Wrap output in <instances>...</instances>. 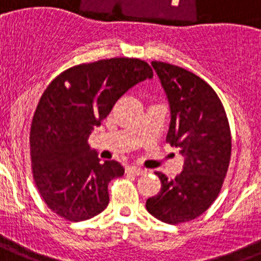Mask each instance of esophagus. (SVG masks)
Masks as SVG:
<instances>
[{"label": "esophagus", "mask_w": 261, "mask_h": 261, "mask_svg": "<svg viewBox=\"0 0 261 261\" xmlns=\"http://www.w3.org/2000/svg\"><path fill=\"white\" fill-rule=\"evenodd\" d=\"M126 171L128 172V174H134V175L146 174V170H143V168H141V167H135V166H130V167H127Z\"/></svg>", "instance_id": "34e87169"}]
</instances>
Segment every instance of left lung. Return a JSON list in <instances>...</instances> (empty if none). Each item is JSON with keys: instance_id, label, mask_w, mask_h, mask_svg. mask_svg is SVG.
<instances>
[{"instance_id": "8db88e82", "label": "left lung", "mask_w": 261, "mask_h": 261, "mask_svg": "<svg viewBox=\"0 0 261 261\" xmlns=\"http://www.w3.org/2000/svg\"><path fill=\"white\" fill-rule=\"evenodd\" d=\"M167 95L171 122L166 141L185 158L174 179L155 172L161 191L146 208L168 224L194 220L210 208L222 190L231 159L228 119L215 90L194 73L166 62L151 63Z\"/></svg>"}]
</instances>
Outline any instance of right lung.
Here are the masks:
<instances>
[{"label":"right lung","mask_w":261,"mask_h":261,"mask_svg":"<svg viewBox=\"0 0 261 261\" xmlns=\"http://www.w3.org/2000/svg\"><path fill=\"white\" fill-rule=\"evenodd\" d=\"M152 75L144 61L110 58L70 67L45 90L33 117L30 155L37 188L57 215L82 222L106 208L107 186L124 168L100 162L87 139L127 90Z\"/></svg>","instance_id":"right-lung-1"}]
</instances>
